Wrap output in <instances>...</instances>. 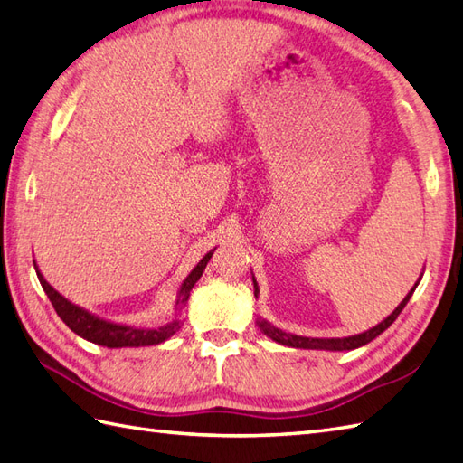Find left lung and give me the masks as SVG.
Here are the masks:
<instances>
[{
	"mask_svg": "<svg viewBox=\"0 0 463 463\" xmlns=\"http://www.w3.org/2000/svg\"><path fill=\"white\" fill-rule=\"evenodd\" d=\"M420 279H422V275H420ZM420 279L416 281V285L412 287V289L408 291V295L404 297V299L400 301V305L396 307V309L384 318V321H380L376 326L368 328V331H364V333L353 335V336H343V338H311V336H299V335H293V333H285V331H281V328H277L275 325H271L269 321H265V318H261V317H258V321H255V323H258L260 331L263 335H267V336L271 338V341L279 343V345H285V346L311 348V351H353V348L364 346V345H368L371 341H374V338L380 333H384L386 328L396 321L398 315L402 313L406 303L410 301V297H412V293L416 291ZM253 289H255L253 291L255 297H258L260 295V287H258V281H255V277H253Z\"/></svg>",
	"mask_w": 463,
	"mask_h": 463,
	"instance_id": "obj_1",
	"label": "left lung"
}]
</instances>
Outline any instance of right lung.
I'll return each instance as SVG.
<instances>
[{"label":"right lung","instance_id":"obj_1","mask_svg":"<svg viewBox=\"0 0 463 463\" xmlns=\"http://www.w3.org/2000/svg\"><path fill=\"white\" fill-rule=\"evenodd\" d=\"M213 251H215V248L205 253L203 258L198 261V265L188 273L186 279L182 281L178 295H176V303H174V317L166 325H160V326H138V325L115 323V321H109V318H102L95 313H90V311L83 309V307L71 303L59 291H55L53 287L45 281V277L39 271L35 261H33V265H35V271L39 277V283H41V287H43V291L47 293L51 305L55 307V311L61 317V321H63L71 328V331L77 333L79 336H83L85 341L107 346V348L152 346V345H160L164 341H168L172 335H176L180 331V326L184 325L182 313L188 305L192 287L196 285V281L202 277L205 265H208Z\"/></svg>","mask_w":463,"mask_h":463}]
</instances>
